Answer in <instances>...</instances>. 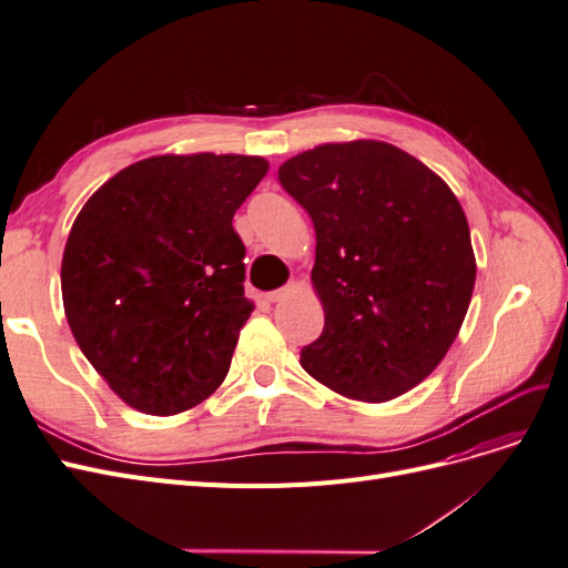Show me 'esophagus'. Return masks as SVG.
<instances>
[{
    "instance_id": "1",
    "label": "esophagus",
    "mask_w": 568,
    "mask_h": 568,
    "mask_svg": "<svg viewBox=\"0 0 568 568\" xmlns=\"http://www.w3.org/2000/svg\"><path fill=\"white\" fill-rule=\"evenodd\" d=\"M291 294H294V286H282L277 291H270V294H265V301L270 303H282L284 298H288Z\"/></svg>"
}]
</instances>
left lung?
<instances>
[{
    "mask_svg": "<svg viewBox=\"0 0 568 568\" xmlns=\"http://www.w3.org/2000/svg\"><path fill=\"white\" fill-rule=\"evenodd\" d=\"M315 225L324 329L303 369L346 398L386 403L432 374L467 315L471 234L453 189L407 151L353 140L280 165Z\"/></svg>",
    "mask_w": 568,
    "mask_h": 568,
    "instance_id": "1",
    "label": "left lung"
}]
</instances>
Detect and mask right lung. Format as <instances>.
Masks as SVG:
<instances>
[{"instance_id": "obj_1", "label": "right lung", "mask_w": 568, "mask_h": 568, "mask_svg": "<svg viewBox=\"0 0 568 568\" xmlns=\"http://www.w3.org/2000/svg\"><path fill=\"white\" fill-rule=\"evenodd\" d=\"M267 168L239 153H163L82 205L61 261L63 311L125 405L170 417L225 382L253 313L232 217Z\"/></svg>"}]
</instances>
